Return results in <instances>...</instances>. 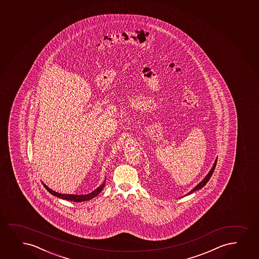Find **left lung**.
<instances>
[{
    "label": "left lung",
    "instance_id": "1",
    "mask_svg": "<svg viewBox=\"0 0 259 259\" xmlns=\"http://www.w3.org/2000/svg\"><path fill=\"white\" fill-rule=\"evenodd\" d=\"M217 160H215V161H214V165H213V166H212V168H211L210 171H209V172H208V175H207V176H206L204 179L202 180V181H201V182L199 183L198 185L196 186V187H195L194 189H192L191 191L189 192V194H187V195H190V194L194 193V192L196 191V190L201 189V188H203V187H204V186L207 184V182L209 181L211 176H212L213 172H214V168H215V166H217Z\"/></svg>",
    "mask_w": 259,
    "mask_h": 259
}]
</instances>
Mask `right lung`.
<instances>
[{
	"label": "right lung",
	"mask_w": 259,
	"mask_h": 259,
	"mask_svg": "<svg viewBox=\"0 0 259 259\" xmlns=\"http://www.w3.org/2000/svg\"><path fill=\"white\" fill-rule=\"evenodd\" d=\"M105 184H106V181L105 182H103L102 185L99 186V188H97L94 191L92 192V193H90V194H87V195H65V194H59L58 192H55L52 190V189H49L47 186L44 184V187H45V189H47L50 193H51V195H55V196H58L59 198L64 199V200H68V201H88V200H91V199H93V197H95L97 195H99L100 192L102 191V189H104V187H105Z\"/></svg>",
	"instance_id": "right-lung-1"
}]
</instances>
